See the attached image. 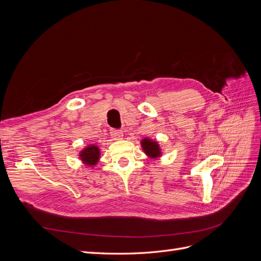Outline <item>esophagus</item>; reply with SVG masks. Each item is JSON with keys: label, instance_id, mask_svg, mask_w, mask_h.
Returning <instances> with one entry per match:
<instances>
[{"label": "esophagus", "instance_id": "esophagus-1", "mask_svg": "<svg viewBox=\"0 0 261 261\" xmlns=\"http://www.w3.org/2000/svg\"><path fill=\"white\" fill-rule=\"evenodd\" d=\"M110 134H111V136L113 139H121L123 137V132L121 129H111L110 130Z\"/></svg>", "mask_w": 261, "mask_h": 261}]
</instances>
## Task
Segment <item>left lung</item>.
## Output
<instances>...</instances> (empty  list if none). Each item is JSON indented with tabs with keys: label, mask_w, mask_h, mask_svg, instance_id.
<instances>
[{
	"label": "left lung",
	"mask_w": 261,
	"mask_h": 261,
	"mask_svg": "<svg viewBox=\"0 0 261 261\" xmlns=\"http://www.w3.org/2000/svg\"><path fill=\"white\" fill-rule=\"evenodd\" d=\"M141 146H143L144 151L151 158H156L161 154L159 145H158L155 141L150 140L148 138L141 140Z\"/></svg>",
	"instance_id": "1"
}]
</instances>
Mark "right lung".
Here are the masks:
<instances>
[{"mask_svg": "<svg viewBox=\"0 0 261 261\" xmlns=\"http://www.w3.org/2000/svg\"><path fill=\"white\" fill-rule=\"evenodd\" d=\"M99 156H100V151H99V148L97 146H88L87 148H85L82 153H81V158L82 160L88 165H94L98 160H99Z\"/></svg>", "mask_w": 261, "mask_h": 261, "instance_id": "obj_1", "label": "right lung"}]
</instances>
